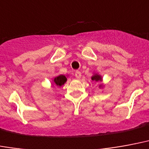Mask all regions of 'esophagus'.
I'll return each instance as SVG.
<instances>
[{
  "instance_id": "esophagus-1",
  "label": "esophagus",
  "mask_w": 149,
  "mask_h": 149,
  "mask_svg": "<svg viewBox=\"0 0 149 149\" xmlns=\"http://www.w3.org/2000/svg\"><path fill=\"white\" fill-rule=\"evenodd\" d=\"M75 77L77 79H80V77H81V72L80 71H77L75 72Z\"/></svg>"
}]
</instances>
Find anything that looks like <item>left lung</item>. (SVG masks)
<instances>
[{
	"instance_id": "obj_1",
	"label": "left lung",
	"mask_w": 149,
	"mask_h": 149,
	"mask_svg": "<svg viewBox=\"0 0 149 149\" xmlns=\"http://www.w3.org/2000/svg\"><path fill=\"white\" fill-rule=\"evenodd\" d=\"M91 80H95V81H99V80H102V77L100 75L95 73L92 77H91Z\"/></svg>"
}]
</instances>
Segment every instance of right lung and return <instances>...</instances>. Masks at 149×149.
Masks as SVG:
<instances>
[{
    "instance_id": "obj_1",
    "label": "right lung",
    "mask_w": 149,
    "mask_h": 149,
    "mask_svg": "<svg viewBox=\"0 0 149 149\" xmlns=\"http://www.w3.org/2000/svg\"><path fill=\"white\" fill-rule=\"evenodd\" d=\"M66 81H67V78L65 75H59L58 77L54 78L53 82L54 84L55 85L58 86V87H61L65 84Z\"/></svg>"
}]
</instances>
